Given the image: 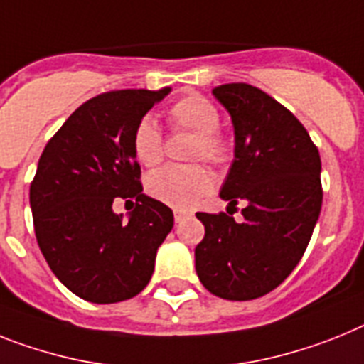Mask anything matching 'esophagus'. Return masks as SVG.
I'll use <instances>...</instances> for the list:
<instances>
[{
  "label": "esophagus",
  "mask_w": 364,
  "mask_h": 364,
  "mask_svg": "<svg viewBox=\"0 0 364 364\" xmlns=\"http://www.w3.org/2000/svg\"><path fill=\"white\" fill-rule=\"evenodd\" d=\"M189 215H191V213L186 212V210H175V223H182V220L188 219Z\"/></svg>",
  "instance_id": "1"
}]
</instances>
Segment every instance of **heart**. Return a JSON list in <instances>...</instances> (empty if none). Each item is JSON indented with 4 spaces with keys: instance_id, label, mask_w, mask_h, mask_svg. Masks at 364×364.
<instances>
[{
    "instance_id": "heart-1",
    "label": "heart",
    "mask_w": 364,
    "mask_h": 364,
    "mask_svg": "<svg viewBox=\"0 0 364 364\" xmlns=\"http://www.w3.org/2000/svg\"><path fill=\"white\" fill-rule=\"evenodd\" d=\"M171 121L180 129L197 134L191 151L193 160L210 161L220 166L230 156V145L219 134V108L204 95L191 93L176 101L169 110ZM132 152L136 160L145 167L160 164L164 154L160 127L151 116H144L132 134ZM213 188V176L203 166H167L154 171L145 180V189L152 198L176 210H189Z\"/></svg>"
}]
</instances>
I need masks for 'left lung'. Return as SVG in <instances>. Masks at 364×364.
Here are the masks:
<instances>
[{
  "label": "left lung",
  "mask_w": 364,
  "mask_h": 364,
  "mask_svg": "<svg viewBox=\"0 0 364 364\" xmlns=\"http://www.w3.org/2000/svg\"><path fill=\"white\" fill-rule=\"evenodd\" d=\"M234 127V161L219 197L243 219L197 213L200 284L225 300H254L278 287L306 252L321 215V154L307 130L276 99L235 82L212 90Z\"/></svg>",
  "instance_id": "obj_1"
}]
</instances>
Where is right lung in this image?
I'll list each match as a JSON object with an SVG mask.
<instances>
[{
    "label": "right lung",
    "instance_id": "obj_1",
    "mask_svg": "<svg viewBox=\"0 0 364 364\" xmlns=\"http://www.w3.org/2000/svg\"><path fill=\"white\" fill-rule=\"evenodd\" d=\"M169 92L101 93L68 117L40 156L29 191L34 234L53 274L82 300L116 304L141 293L173 228L171 208L144 193L132 152L138 121ZM116 198L135 210L117 216Z\"/></svg>",
    "mask_w": 364,
    "mask_h": 364
}]
</instances>
